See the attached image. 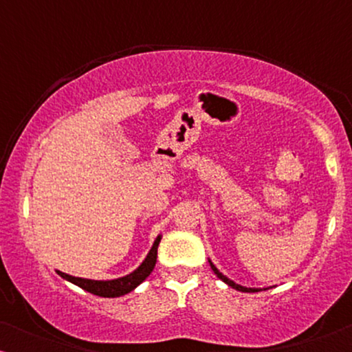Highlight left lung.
Listing matches in <instances>:
<instances>
[{"mask_svg":"<svg viewBox=\"0 0 352 352\" xmlns=\"http://www.w3.org/2000/svg\"><path fill=\"white\" fill-rule=\"evenodd\" d=\"M210 266H211V269H213V271H214V274H216V276H218V277L221 278V280H223V282H226V283H228V285H229V287H232V288H235V290H239V292H248V293H252V292H258V290H256V288H245V287H242V285H237V283H235V282H232V280H230V278H228V277H226V276H223V274H221V272L218 271V269H216V267H214V264H213V263H211V261H210Z\"/></svg>","mask_w":352,"mask_h":352,"instance_id":"8db88e82","label":"left lung"}]
</instances>
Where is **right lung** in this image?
Instances as JSON below:
<instances>
[{"label":"right lung","mask_w":352,"mask_h":352,"mask_svg":"<svg viewBox=\"0 0 352 352\" xmlns=\"http://www.w3.org/2000/svg\"><path fill=\"white\" fill-rule=\"evenodd\" d=\"M162 237H157L155 242H153V247L148 252L147 258L144 259V263L139 266L136 271L129 274V276H124L122 278H115V280H89V278H81V277H74L69 276V274L57 271V274L65 280H69L75 285H78L83 290L93 293L96 296H102V298H117V296H123L126 293L133 292L139 283H142L146 278L151 276V272L153 271L157 263V248L158 243H160Z\"/></svg>","instance_id":"1"}]
</instances>
